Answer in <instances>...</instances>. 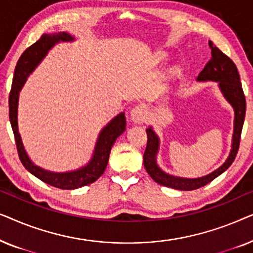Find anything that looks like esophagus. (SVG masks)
I'll return each mask as SVG.
<instances>
[{
	"label": "esophagus",
	"mask_w": 253,
	"mask_h": 253,
	"mask_svg": "<svg viewBox=\"0 0 253 253\" xmlns=\"http://www.w3.org/2000/svg\"><path fill=\"white\" fill-rule=\"evenodd\" d=\"M130 115H131V120H132L134 123L140 124V123H144L145 121L147 120L148 110L146 107L144 106H136L132 110H131Z\"/></svg>",
	"instance_id": "obj_1"
}]
</instances>
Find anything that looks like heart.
<instances>
[{
  "label": "heart",
  "mask_w": 253,
  "mask_h": 253,
  "mask_svg": "<svg viewBox=\"0 0 253 253\" xmlns=\"http://www.w3.org/2000/svg\"><path fill=\"white\" fill-rule=\"evenodd\" d=\"M164 56H165V55H160V57H161V58H164Z\"/></svg>",
  "instance_id": "b5f03b06"
}]
</instances>
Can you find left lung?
I'll return each instance as SVG.
<instances>
[{"label":"left lung","mask_w":253,"mask_h":253,"mask_svg":"<svg viewBox=\"0 0 253 253\" xmlns=\"http://www.w3.org/2000/svg\"><path fill=\"white\" fill-rule=\"evenodd\" d=\"M209 44L211 49H212V51H211L212 57H211V60L205 65V68L198 75L197 81H213L219 83V87L223 96L234 108L235 120L233 144H231L230 154L226 162L221 167L217 168L216 170H214L206 176H203V177L183 178L169 175L164 170H161L157 164V154L159 151V144H160L159 143V137L155 134L151 126L146 129L147 146L144 153V166L147 174L158 184L176 190H182V191H191V190L202 188V186L212 182L214 178H216L217 176L222 174L223 171H226L230 167V165L233 164L235 158H236L238 147H240L241 133L245 119L247 101H245V95L243 88H242L240 74H238L236 65L226 54H223L219 48L214 46L212 41H210Z\"/></svg>","instance_id":"1"}]
</instances>
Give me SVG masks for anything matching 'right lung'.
<instances>
[{"label":"right lung","mask_w":253,"mask_h":253,"mask_svg":"<svg viewBox=\"0 0 253 253\" xmlns=\"http://www.w3.org/2000/svg\"><path fill=\"white\" fill-rule=\"evenodd\" d=\"M75 40L74 37L67 32H58L53 34H42L37 42L30 46L19 57L17 65L15 68V75H13L11 91L9 94V119L11 123V127L15 134L16 146L18 151L20 161L24 167L29 170L31 174L36 176L41 181L47 183L55 188L63 190H74L82 188L84 185H88L95 182L100 176L103 174L109 160V154L112 146L115 143L117 137L124 132L126 126V116L124 113H121L114 117L103 129L100 131V134L96 140L94 152L91 161L81 169L74 171L67 172H53L44 170V169L38 167L30 160L24 145L22 143V138L18 132V99L19 91L22 89L23 85L25 84L27 77L32 72L37 65L42 61L46 56L48 50L54 46L55 43L60 41H72Z\"/></svg>","instance_id":"right-lung-1"}]
</instances>
